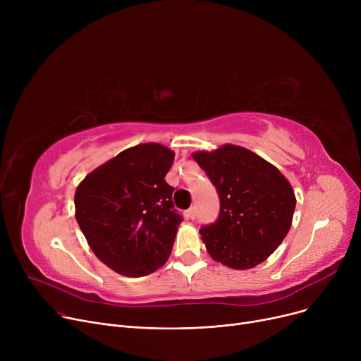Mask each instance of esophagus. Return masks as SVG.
I'll return each instance as SVG.
<instances>
[{"mask_svg":"<svg viewBox=\"0 0 361 361\" xmlns=\"http://www.w3.org/2000/svg\"><path fill=\"white\" fill-rule=\"evenodd\" d=\"M185 216H187L188 219H195V218H196V207L192 206L190 209H188V211L185 212Z\"/></svg>","mask_w":361,"mask_h":361,"instance_id":"34e87169","label":"esophagus"}]
</instances>
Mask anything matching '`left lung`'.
I'll use <instances>...</instances> for the list:
<instances>
[{
    "mask_svg": "<svg viewBox=\"0 0 361 361\" xmlns=\"http://www.w3.org/2000/svg\"><path fill=\"white\" fill-rule=\"evenodd\" d=\"M193 159L216 187L218 219L199 231L211 257L231 269L267 260L291 228L295 195L290 181L255 152L224 145Z\"/></svg>",
    "mask_w": 361,
    "mask_h": 361,
    "instance_id": "left-lung-1",
    "label": "left lung"
}]
</instances>
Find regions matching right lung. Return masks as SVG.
<instances>
[{
  "instance_id": "add662e5",
  "label": "right lung",
  "mask_w": 361,
  "mask_h": 361,
  "mask_svg": "<svg viewBox=\"0 0 361 361\" xmlns=\"http://www.w3.org/2000/svg\"><path fill=\"white\" fill-rule=\"evenodd\" d=\"M174 152L159 143L128 147L89 173L74 195L75 219L108 268L145 276L164 267L183 218L165 176Z\"/></svg>"
}]
</instances>
